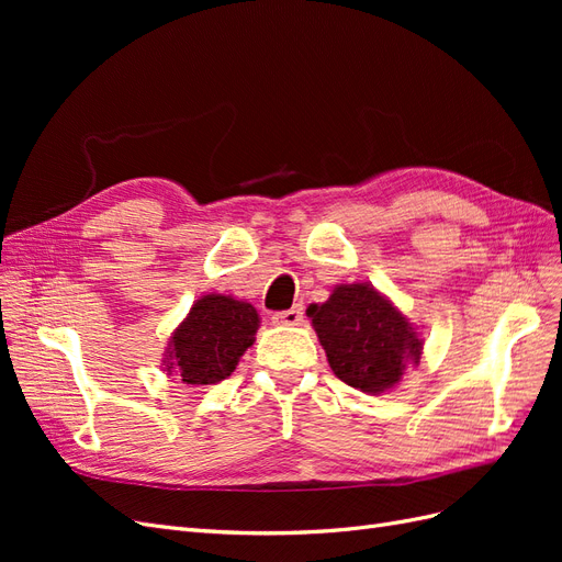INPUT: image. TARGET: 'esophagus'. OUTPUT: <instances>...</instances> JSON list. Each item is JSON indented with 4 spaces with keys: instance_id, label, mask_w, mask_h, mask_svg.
Instances as JSON below:
<instances>
[{
    "instance_id": "obj_1",
    "label": "esophagus",
    "mask_w": 562,
    "mask_h": 562,
    "mask_svg": "<svg viewBox=\"0 0 562 562\" xmlns=\"http://www.w3.org/2000/svg\"><path fill=\"white\" fill-rule=\"evenodd\" d=\"M302 318H304L302 304H295V307L285 310V312H277L274 316H271V321L279 323V326H297V323H302Z\"/></svg>"
}]
</instances>
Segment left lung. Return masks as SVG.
Wrapping results in <instances>:
<instances>
[{
    "mask_svg": "<svg viewBox=\"0 0 562 562\" xmlns=\"http://www.w3.org/2000/svg\"><path fill=\"white\" fill-rule=\"evenodd\" d=\"M335 378L380 394L394 386L405 363H417L422 339L407 318L368 283L337 285L307 310Z\"/></svg>",
    "mask_w": 562,
    "mask_h": 562,
    "instance_id": "8db88e82",
    "label": "left lung"
}]
</instances>
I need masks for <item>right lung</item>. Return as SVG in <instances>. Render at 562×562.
I'll list each match as a JSON object with an SVG mask.
<instances>
[{
    "label": "right lung",
    "mask_w": 562,
    "mask_h": 562,
    "mask_svg": "<svg viewBox=\"0 0 562 562\" xmlns=\"http://www.w3.org/2000/svg\"><path fill=\"white\" fill-rule=\"evenodd\" d=\"M252 304L227 295H206L182 321L168 351V375L192 386L215 384L229 378L258 330Z\"/></svg>",
    "instance_id": "right-lung-1"
}]
</instances>
